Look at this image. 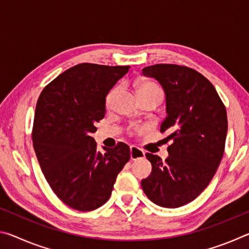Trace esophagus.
<instances>
[{
    "label": "esophagus",
    "mask_w": 249,
    "mask_h": 249,
    "mask_svg": "<svg viewBox=\"0 0 249 249\" xmlns=\"http://www.w3.org/2000/svg\"><path fill=\"white\" fill-rule=\"evenodd\" d=\"M145 157V153L136 146H130V160H137Z\"/></svg>",
    "instance_id": "1"
}]
</instances>
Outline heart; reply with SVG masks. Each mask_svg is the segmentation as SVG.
<instances>
[{"label": "heart", "mask_w": 249, "mask_h": 249, "mask_svg": "<svg viewBox=\"0 0 249 249\" xmlns=\"http://www.w3.org/2000/svg\"><path fill=\"white\" fill-rule=\"evenodd\" d=\"M119 92H120V87H115V88H113L112 90H109V92L107 95V98H105V105H107V108L112 107L113 102H114V100ZM137 93L140 96H142L145 94H149V93L161 94V90H160V88L154 82L142 81L137 84Z\"/></svg>", "instance_id": "obj_1"}]
</instances>
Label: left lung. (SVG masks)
<instances>
[{
    "mask_svg": "<svg viewBox=\"0 0 249 249\" xmlns=\"http://www.w3.org/2000/svg\"><path fill=\"white\" fill-rule=\"evenodd\" d=\"M166 94L169 157L146 154L150 175L142 180L147 197L162 208L175 209L196 199L215 175L224 154L227 115L215 88L204 75L178 65L159 64L142 69Z\"/></svg>",
    "mask_w": 249,
    "mask_h": 249,
    "instance_id": "8db88e82",
    "label": "left lung"
}]
</instances>
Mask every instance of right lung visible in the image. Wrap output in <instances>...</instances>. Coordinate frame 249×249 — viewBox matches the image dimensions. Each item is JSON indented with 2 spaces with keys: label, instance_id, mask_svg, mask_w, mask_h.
<instances>
[{
  "label": "right lung",
  "instance_id": "1",
  "mask_svg": "<svg viewBox=\"0 0 249 249\" xmlns=\"http://www.w3.org/2000/svg\"><path fill=\"white\" fill-rule=\"evenodd\" d=\"M129 66L80 64L41 92L36 104L33 146L50 188L74 210L92 211L107 202L130 158L129 147L96 150L92 134L105 115V98Z\"/></svg>",
  "mask_w": 249,
  "mask_h": 249
}]
</instances>
